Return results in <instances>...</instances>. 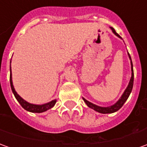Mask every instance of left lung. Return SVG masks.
Returning <instances> with one entry per match:
<instances>
[{"instance_id":"8db88e82","label":"left lung","mask_w":147,"mask_h":147,"mask_svg":"<svg viewBox=\"0 0 147 147\" xmlns=\"http://www.w3.org/2000/svg\"><path fill=\"white\" fill-rule=\"evenodd\" d=\"M111 30H112L113 32L117 36H119V38H122L116 32H115V30L112 27H111ZM130 59H131V56H130ZM131 71H132V75H131L130 83H129L127 89L125 90L124 93L123 94V95H122V97L119 98V100L115 104H114L113 106H111V107H98V106H96L95 105V104H93V103H91V102H88V100H86L85 98H83L84 101L86 102V104H87L90 108L95 110V111L102 113V114H109V113L115 112L117 111H119V110L123 107V105L124 104V102L127 101V99L128 98L129 95L131 94V91H132V88H133V84H134V70H133V63H132V61H131Z\"/></svg>"}]
</instances>
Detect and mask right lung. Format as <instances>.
I'll use <instances>...</instances> for the list:
<instances>
[{"label":"right lung","mask_w":147,"mask_h":147,"mask_svg":"<svg viewBox=\"0 0 147 147\" xmlns=\"http://www.w3.org/2000/svg\"><path fill=\"white\" fill-rule=\"evenodd\" d=\"M10 85H11V88H12V91H13V94L15 95V97L17 99V101L19 102L21 107H23L24 109H25L28 111H30V112H35V113H41L44 111H46L47 110L52 108L53 106L56 104V99L55 100H52L49 103H46V104H43V105H35V104H31L29 102H26L25 100H24L23 98L20 97V95H18L15 91V89L13 88V81H12V74L10 73Z\"/></svg>","instance_id":"right-lung-1"}]
</instances>
